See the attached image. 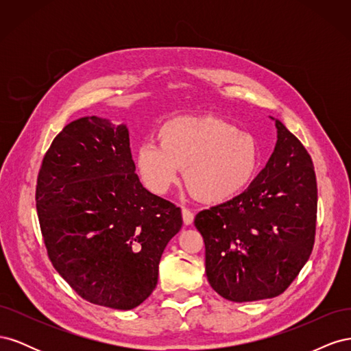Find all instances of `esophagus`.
Instances as JSON below:
<instances>
[{
	"label": "esophagus",
	"mask_w": 351,
	"mask_h": 351,
	"mask_svg": "<svg viewBox=\"0 0 351 351\" xmlns=\"http://www.w3.org/2000/svg\"><path fill=\"white\" fill-rule=\"evenodd\" d=\"M182 215H183L184 226H190V224H192V222H193V219H195L193 212L190 210V209H187V208H183V209H182Z\"/></svg>",
	"instance_id": "1"
}]
</instances>
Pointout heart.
I'll return each instance as SVG.
<instances>
[{
    "label": "heart",
    "mask_w": 351,
    "mask_h": 351,
    "mask_svg": "<svg viewBox=\"0 0 351 351\" xmlns=\"http://www.w3.org/2000/svg\"><path fill=\"white\" fill-rule=\"evenodd\" d=\"M159 143L143 142L134 162L143 184L164 195L182 178L206 204L239 196L258 171L259 145L254 137L217 117H177L158 133Z\"/></svg>",
    "instance_id": "1"
}]
</instances>
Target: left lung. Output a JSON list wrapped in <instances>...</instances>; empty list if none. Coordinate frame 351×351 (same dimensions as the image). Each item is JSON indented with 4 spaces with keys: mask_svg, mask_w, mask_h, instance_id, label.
Instances as JSON below:
<instances>
[{
    "mask_svg": "<svg viewBox=\"0 0 351 351\" xmlns=\"http://www.w3.org/2000/svg\"><path fill=\"white\" fill-rule=\"evenodd\" d=\"M275 127V149L250 186L195 218L205 241L208 281L231 302L280 295L313 249L317 187L312 158L280 120Z\"/></svg>",
    "mask_w": 351,
    "mask_h": 351,
    "instance_id": "left-lung-1",
    "label": "left lung"
}]
</instances>
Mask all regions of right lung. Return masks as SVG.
<instances>
[{"label": "right lung", "mask_w": 351, "mask_h": 351, "mask_svg": "<svg viewBox=\"0 0 351 351\" xmlns=\"http://www.w3.org/2000/svg\"><path fill=\"white\" fill-rule=\"evenodd\" d=\"M36 209L48 256L84 300L130 311L155 290L162 252L182 210L136 174L129 129L82 117L42 161Z\"/></svg>", "instance_id": "right-lung-1"}]
</instances>
